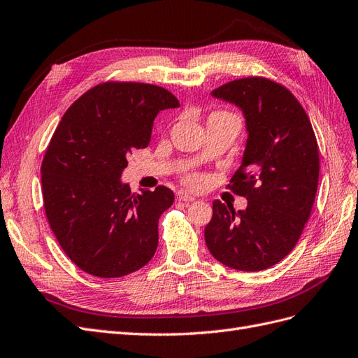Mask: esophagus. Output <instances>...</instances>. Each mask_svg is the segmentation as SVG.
<instances>
[{"mask_svg": "<svg viewBox=\"0 0 358 358\" xmlns=\"http://www.w3.org/2000/svg\"><path fill=\"white\" fill-rule=\"evenodd\" d=\"M177 199L178 201H182V202H193L196 198L192 195V193L186 192V190H178L177 192Z\"/></svg>", "mask_w": 358, "mask_h": 358, "instance_id": "obj_1", "label": "esophagus"}]
</instances>
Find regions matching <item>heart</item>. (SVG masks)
<instances>
[{
	"label": "heart",
	"mask_w": 358,
	"mask_h": 358,
	"mask_svg": "<svg viewBox=\"0 0 358 358\" xmlns=\"http://www.w3.org/2000/svg\"><path fill=\"white\" fill-rule=\"evenodd\" d=\"M187 182H190V185H193V186H196V185H199L201 182V177L199 176H195V173H192V176H187Z\"/></svg>",
	"instance_id": "heart-1"
}]
</instances>
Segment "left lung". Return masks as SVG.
Returning <instances> with one entry per match:
<instances>
[{"mask_svg": "<svg viewBox=\"0 0 358 358\" xmlns=\"http://www.w3.org/2000/svg\"><path fill=\"white\" fill-rule=\"evenodd\" d=\"M211 96L246 120V148L228 187L248 207L236 211L214 201L207 248L234 270L270 268L297 244L315 202L320 151L310 120L289 90L265 78L231 80Z\"/></svg>", "mask_w": 358, "mask_h": 358, "instance_id": "8db88e82", "label": "left lung"}]
</instances>
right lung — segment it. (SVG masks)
<instances>
[{"label": "right lung", "instance_id": "1", "mask_svg": "<svg viewBox=\"0 0 358 358\" xmlns=\"http://www.w3.org/2000/svg\"><path fill=\"white\" fill-rule=\"evenodd\" d=\"M180 103L168 90L105 83L61 118L42 163L46 217L61 249L80 270L121 278L144 267L159 243V217L173 192H130L121 181L127 155L150 144L152 121Z\"/></svg>", "mask_w": 358, "mask_h": 358}]
</instances>
